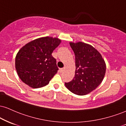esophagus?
Listing matches in <instances>:
<instances>
[{"instance_id": "1", "label": "esophagus", "mask_w": 126, "mask_h": 126, "mask_svg": "<svg viewBox=\"0 0 126 126\" xmlns=\"http://www.w3.org/2000/svg\"><path fill=\"white\" fill-rule=\"evenodd\" d=\"M65 68H61V69H60V73H62V72H63V71H65Z\"/></svg>"}]
</instances>
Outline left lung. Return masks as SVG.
Returning <instances> with one entry per match:
<instances>
[{
	"label": "left lung",
	"instance_id": "8db88e82",
	"mask_svg": "<svg viewBox=\"0 0 126 126\" xmlns=\"http://www.w3.org/2000/svg\"><path fill=\"white\" fill-rule=\"evenodd\" d=\"M75 55V75L71 82L65 83L71 92L85 95L100 84L106 72V63L101 54L91 45L70 43Z\"/></svg>",
	"mask_w": 126,
	"mask_h": 126
}]
</instances>
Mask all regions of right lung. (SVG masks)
<instances>
[{"mask_svg":"<svg viewBox=\"0 0 126 126\" xmlns=\"http://www.w3.org/2000/svg\"><path fill=\"white\" fill-rule=\"evenodd\" d=\"M57 38H37L25 45L16 57L15 65L21 80L33 88H41L49 83L58 68L52 52L60 44Z\"/></svg>","mask_w":126,"mask_h":126,"instance_id":"right-lung-1","label":"right lung"}]
</instances>
